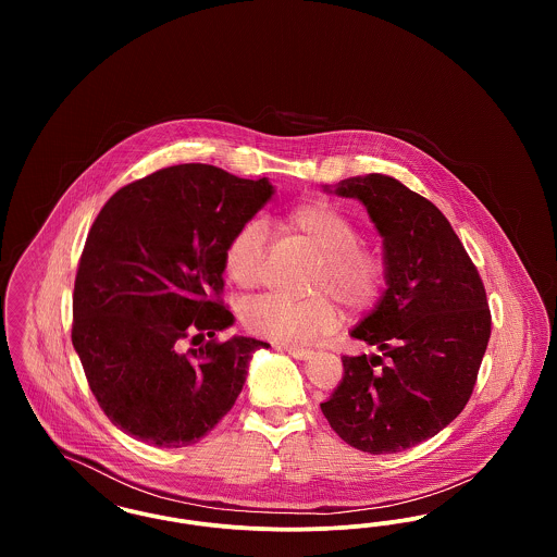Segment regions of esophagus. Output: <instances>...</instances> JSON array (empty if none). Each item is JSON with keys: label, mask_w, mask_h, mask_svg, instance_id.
I'll return each mask as SVG.
<instances>
[{"label": "esophagus", "mask_w": 557, "mask_h": 557, "mask_svg": "<svg viewBox=\"0 0 557 557\" xmlns=\"http://www.w3.org/2000/svg\"><path fill=\"white\" fill-rule=\"evenodd\" d=\"M290 357L294 359H311V355H313V350H309V348H302V346H292L286 345L282 346Z\"/></svg>", "instance_id": "esophagus-1"}]
</instances>
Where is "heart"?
I'll return each mask as SVG.
<instances>
[{"label": "heart", "mask_w": 557, "mask_h": 557, "mask_svg": "<svg viewBox=\"0 0 557 557\" xmlns=\"http://www.w3.org/2000/svg\"><path fill=\"white\" fill-rule=\"evenodd\" d=\"M280 230L318 252V265L309 280V292L315 296L250 300L242 309V323L250 334L282 345H307L338 325V309L330 295L350 313L366 311L377 300L386 263L375 248L359 242V227L345 212L307 200L282 214ZM265 223L259 219L242 223L223 250L225 275L242 290L259 288L265 275Z\"/></svg>", "instance_id": "obj_1"}]
</instances>
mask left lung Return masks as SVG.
Returning <instances> with one entry per match:
<instances>
[{"mask_svg":"<svg viewBox=\"0 0 557 557\" xmlns=\"http://www.w3.org/2000/svg\"><path fill=\"white\" fill-rule=\"evenodd\" d=\"M323 191L368 209L382 236L386 290L350 330L377 352L343 357L345 375L321 411L355 449L416 447L447 428L474 391L491 338L486 292L447 216L395 177L370 173Z\"/></svg>","mask_w":557,"mask_h":557,"instance_id":"left-lung-1","label":"left lung"}]
</instances>
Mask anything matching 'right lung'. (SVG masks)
<instances>
[{"mask_svg":"<svg viewBox=\"0 0 557 557\" xmlns=\"http://www.w3.org/2000/svg\"><path fill=\"white\" fill-rule=\"evenodd\" d=\"M273 196L269 180L175 164L121 187L96 216L73 294V346L108 420L162 449L198 443L234 407L267 343L214 338L223 250ZM210 336L183 352L186 337Z\"/></svg>","mask_w":557,"mask_h":557,"instance_id":"right-lung-1","label":"right lung"}]
</instances>
